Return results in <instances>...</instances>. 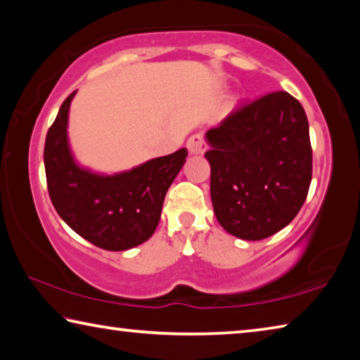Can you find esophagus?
Wrapping results in <instances>:
<instances>
[{"instance_id": "34e87169", "label": "esophagus", "mask_w": 360, "mask_h": 360, "mask_svg": "<svg viewBox=\"0 0 360 360\" xmlns=\"http://www.w3.org/2000/svg\"><path fill=\"white\" fill-rule=\"evenodd\" d=\"M206 149H208V144H206L203 135H200V133H195V135L187 139V150L191 152V154H203Z\"/></svg>"}]
</instances>
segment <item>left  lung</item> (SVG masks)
Returning a JSON list of instances; mask_svg holds the SVG:
<instances>
[{
	"label": "left lung",
	"instance_id": "8db88e82",
	"mask_svg": "<svg viewBox=\"0 0 360 360\" xmlns=\"http://www.w3.org/2000/svg\"><path fill=\"white\" fill-rule=\"evenodd\" d=\"M211 202L230 235L259 241L292 222L311 184L313 152L300 101L273 92L206 131Z\"/></svg>",
	"mask_w": 360,
	"mask_h": 360
}]
</instances>
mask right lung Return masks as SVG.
Returning <instances> with one entry per match:
<instances>
[{"label": "right lung", "instance_id": "1", "mask_svg": "<svg viewBox=\"0 0 360 360\" xmlns=\"http://www.w3.org/2000/svg\"><path fill=\"white\" fill-rule=\"evenodd\" d=\"M72 92L47 131L44 167L47 188L58 216L82 238L106 251H127L148 241L160 221L169 186L184 165L182 148L129 172L94 173L72 157L68 114Z\"/></svg>", "mask_w": 360, "mask_h": 360}]
</instances>
